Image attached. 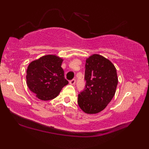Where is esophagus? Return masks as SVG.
Masks as SVG:
<instances>
[{"instance_id":"34e87169","label":"esophagus","mask_w":149,"mask_h":149,"mask_svg":"<svg viewBox=\"0 0 149 149\" xmlns=\"http://www.w3.org/2000/svg\"><path fill=\"white\" fill-rule=\"evenodd\" d=\"M69 83H70V84H71V85H74L75 83V79H72V80H70V81H69Z\"/></svg>"}]
</instances>
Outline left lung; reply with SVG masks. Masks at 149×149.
Here are the masks:
<instances>
[{"label": "left lung", "mask_w": 149, "mask_h": 149, "mask_svg": "<svg viewBox=\"0 0 149 149\" xmlns=\"http://www.w3.org/2000/svg\"><path fill=\"white\" fill-rule=\"evenodd\" d=\"M85 90L78 95L77 103L85 113L97 114L115 95L118 82L116 69L109 60L94 54L85 60Z\"/></svg>", "instance_id": "obj_1"}]
</instances>
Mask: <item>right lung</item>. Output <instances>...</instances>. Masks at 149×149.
I'll list each match as a JSON object with an SVG mask.
<instances>
[{
    "mask_svg": "<svg viewBox=\"0 0 149 149\" xmlns=\"http://www.w3.org/2000/svg\"><path fill=\"white\" fill-rule=\"evenodd\" d=\"M62 58L48 54L33 60L27 69V85L36 97L42 100L56 98L68 81L61 67Z\"/></svg>",
    "mask_w": 149,
    "mask_h": 149,
    "instance_id": "right-lung-1",
    "label": "right lung"
}]
</instances>
